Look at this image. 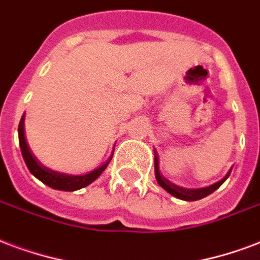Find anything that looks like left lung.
Here are the masks:
<instances>
[{
	"label": "left lung",
	"instance_id": "8db88e82",
	"mask_svg": "<svg viewBox=\"0 0 260 260\" xmlns=\"http://www.w3.org/2000/svg\"><path fill=\"white\" fill-rule=\"evenodd\" d=\"M230 171L232 169L229 170V173L223 177V178L218 181V182L212 183L210 186H204V188H197V189H188V188H182V186H178V185H175L171 181L161 175L159 170V156H157V152L155 151V177L156 181L159 183L161 188L165 189L166 192H169L171 196L177 197L179 200H185V202H196V200H200L203 197L208 196V194H211L212 192H215L216 189L219 188L222 183L225 182L228 177L230 175Z\"/></svg>",
	"mask_w": 260,
	"mask_h": 260
}]
</instances>
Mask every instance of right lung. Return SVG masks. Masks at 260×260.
Segmentation results:
<instances>
[{
    "mask_svg": "<svg viewBox=\"0 0 260 260\" xmlns=\"http://www.w3.org/2000/svg\"><path fill=\"white\" fill-rule=\"evenodd\" d=\"M17 132H19V144H20L21 155H23V159L26 161L31 174L34 175L35 178L40 179L41 182H44L45 185H48V186L53 189H57V190L74 192V190H78V189H82L87 186V185H90L93 181H95L103 174V171L107 169V166L109 165V161L112 159V156H111L104 165L97 167V169L87 173V174L71 175L66 174V173H58V171H54V170L49 169V167L42 165L30 149L26 138V133H24V115L21 116Z\"/></svg>",
    "mask_w": 260,
    "mask_h": 260,
    "instance_id": "obj_1",
    "label": "right lung"
}]
</instances>
